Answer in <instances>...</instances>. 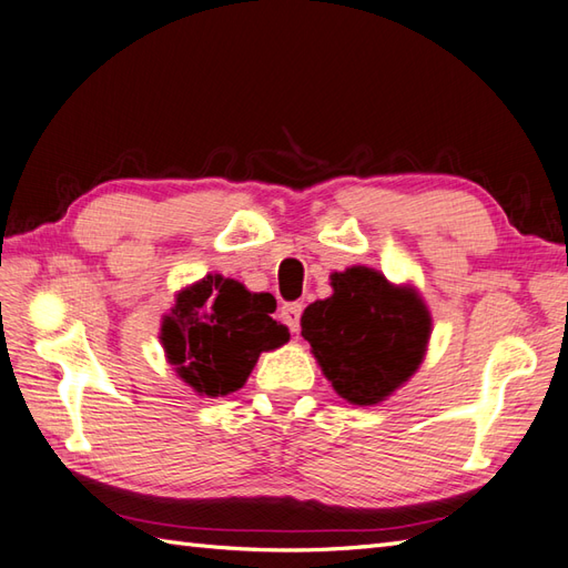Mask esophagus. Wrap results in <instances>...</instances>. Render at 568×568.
Here are the masks:
<instances>
[{
    "mask_svg": "<svg viewBox=\"0 0 568 568\" xmlns=\"http://www.w3.org/2000/svg\"><path fill=\"white\" fill-rule=\"evenodd\" d=\"M300 316H302V305L300 302H287V305L281 307V320L290 328V332H300Z\"/></svg>",
    "mask_w": 568,
    "mask_h": 568,
    "instance_id": "esophagus-1",
    "label": "esophagus"
}]
</instances>
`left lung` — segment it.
Here are the masks:
<instances>
[{
  "mask_svg": "<svg viewBox=\"0 0 568 568\" xmlns=\"http://www.w3.org/2000/svg\"><path fill=\"white\" fill-rule=\"evenodd\" d=\"M334 295L302 314V336L334 389L371 406L397 389L424 361L430 316L416 293L382 273L353 266L332 275Z\"/></svg>",
  "mask_w": 568,
  "mask_h": 568,
  "instance_id": "obj_1",
  "label": "left lung"
}]
</instances>
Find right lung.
Segmentation results:
<instances>
[{
	"label": "right lung",
	"instance_id": "obj_1",
	"mask_svg": "<svg viewBox=\"0 0 568 568\" xmlns=\"http://www.w3.org/2000/svg\"><path fill=\"white\" fill-rule=\"evenodd\" d=\"M273 312V295L248 293L232 278L205 275L176 295L162 324L166 358L197 394L236 392L252 375L261 351L278 348L290 338Z\"/></svg>",
	"mask_w": 568,
	"mask_h": 568
}]
</instances>
